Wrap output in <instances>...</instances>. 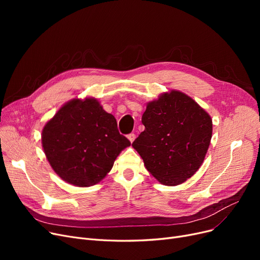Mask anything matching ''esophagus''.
Listing matches in <instances>:
<instances>
[{"instance_id": "34e87169", "label": "esophagus", "mask_w": 260, "mask_h": 260, "mask_svg": "<svg viewBox=\"0 0 260 260\" xmlns=\"http://www.w3.org/2000/svg\"><path fill=\"white\" fill-rule=\"evenodd\" d=\"M127 138H128V140H129L131 142H134V140L136 139V135L132 133V134H129V135L127 136Z\"/></svg>"}]
</instances>
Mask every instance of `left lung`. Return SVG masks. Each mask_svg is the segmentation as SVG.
I'll return each instance as SVG.
<instances>
[{"mask_svg":"<svg viewBox=\"0 0 260 260\" xmlns=\"http://www.w3.org/2000/svg\"><path fill=\"white\" fill-rule=\"evenodd\" d=\"M145 129L133 142L146 170L165 185H178L200 168L212 138L209 114L192 98L172 90L149 102Z\"/></svg>","mask_w":260,"mask_h":260,"instance_id":"8db88e82","label":"left lung"}]
</instances>
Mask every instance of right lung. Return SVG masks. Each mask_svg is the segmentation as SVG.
<instances>
[{"label":"right lung","instance_id":"1","mask_svg":"<svg viewBox=\"0 0 260 260\" xmlns=\"http://www.w3.org/2000/svg\"><path fill=\"white\" fill-rule=\"evenodd\" d=\"M42 144L51 168L64 181L90 186L104 178L131 141L97 100L75 99L46 123Z\"/></svg>","mask_w":260,"mask_h":260}]
</instances>
